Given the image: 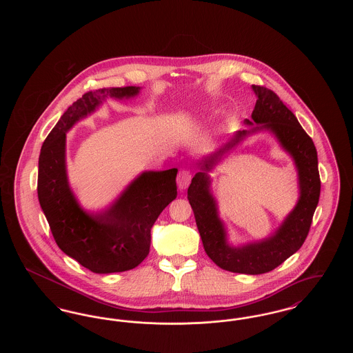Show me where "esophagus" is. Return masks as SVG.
Here are the masks:
<instances>
[{"mask_svg":"<svg viewBox=\"0 0 353 353\" xmlns=\"http://www.w3.org/2000/svg\"><path fill=\"white\" fill-rule=\"evenodd\" d=\"M192 181V172L189 169H180L177 174V185L180 189H186Z\"/></svg>","mask_w":353,"mask_h":353,"instance_id":"34e87169","label":"esophagus"}]
</instances>
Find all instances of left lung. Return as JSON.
Returning a JSON list of instances; mask_svg holds the SVG:
<instances>
[{"label":"left lung","instance_id":"left-lung-1","mask_svg":"<svg viewBox=\"0 0 353 353\" xmlns=\"http://www.w3.org/2000/svg\"><path fill=\"white\" fill-rule=\"evenodd\" d=\"M252 90L258 99L252 118L259 125L252 131H239L223 148L199 163L201 172L196 173L192 179V184L188 188V200L193 209L208 256L221 269L258 275L278 268L302 248L319 202L320 176L315 144L303 130L298 119L272 90L254 84ZM252 121L246 120V124H252ZM262 128L274 132L285 150L294 157L300 172L301 197L296 209L275 235L258 244L232 248L225 243V234L216 216L215 202L208 192L210 182L205 172L245 134Z\"/></svg>","mask_w":353,"mask_h":353}]
</instances>
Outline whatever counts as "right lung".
Returning a JSON list of instances; mask_svg holds the SVG:
<instances>
[{
  "mask_svg": "<svg viewBox=\"0 0 353 353\" xmlns=\"http://www.w3.org/2000/svg\"><path fill=\"white\" fill-rule=\"evenodd\" d=\"M139 87H110L85 92L59 119L42 144L38 161V200L59 249L85 269L121 272L134 269L150 254L151 229L177 196V169L144 172L105 212L87 214L68 188L66 132L101 101L131 98Z\"/></svg>",
  "mask_w": 353,
  "mask_h": 353,
  "instance_id": "1",
  "label": "right lung"
}]
</instances>
